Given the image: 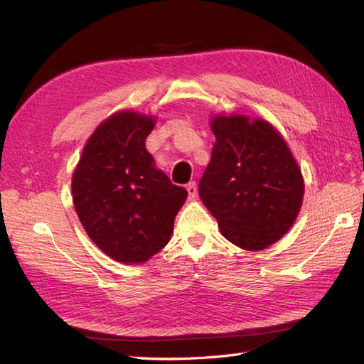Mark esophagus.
Here are the masks:
<instances>
[{"instance_id": "34e87169", "label": "esophagus", "mask_w": 364, "mask_h": 364, "mask_svg": "<svg viewBox=\"0 0 364 364\" xmlns=\"http://www.w3.org/2000/svg\"><path fill=\"white\" fill-rule=\"evenodd\" d=\"M186 189H188L189 198H196V196H197V184H196V181H191L188 186H186Z\"/></svg>"}]
</instances>
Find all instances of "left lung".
Returning <instances> with one entry per match:
<instances>
[{"label":"left lung","mask_w":364,"mask_h":364,"mask_svg":"<svg viewBox=\"0 0 364 364\" xmlns=\"http://www.w3.org/2000/svg\"><path fill=\"white\" fill-rule=\"evenodd\" d=\"M211 161L198 196L223 237L244 250L280 241L296 222L304 178L282 134L262 119L215 115Z\"/></svg>","instance_id":"8db88e82"}]
</instances>
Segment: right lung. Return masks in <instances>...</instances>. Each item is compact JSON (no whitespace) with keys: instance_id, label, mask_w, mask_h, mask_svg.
Segmentation results:
<instances>
[{"instance_id":"right-lung-1","label":"right lung","mask_w":364,"mask_h":364,"mask_svg":"<svg viewBox=\"0 0 364 364\" xmlns=\"http://www.w3.org/2000/svg\"><path fill=\"white\" fill-rule=\"evenodd\" d=\"M151 115L120 111L100 123L72 178L76 214L100 250L139 264L170 241L188 191L154 167L145 139Z\"/></svg>"}]
</instances>
